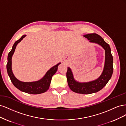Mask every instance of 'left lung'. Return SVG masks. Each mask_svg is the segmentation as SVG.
Here are the masks:
<instances>
[{
    "label": "left lung",
    "instance_id": "left-lung-1",
    "mask_svg": "<svg viewBox=\"0 0 126 126\" xmlns=\"http://www.w3.org/2000/svg\"><path fill=\"white\" fill-rule=\"evenodd\" d=\"M83 37L87 38L90 43L99 45L105 49V62L104 70L98 79L87 82H79L76 81L69 67H68L66 76L68 86L72 91L78 94H90L97 93L102 89L111 78L113 73V57L109 45L98 34H87Z\"/></svg>",
    "mask_w": 126,
    "mask_h": 126
}]
</instances>
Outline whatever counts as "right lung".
<instances>
[{
    "label": "right lung",
    "instance_id": "right-lung-1",
    "mask_svg": "<svg viewBox=\"0 0 126 126\" xmlns=\"http://www.w3.org/2000/svg\"><path fill=\"white\" fill-rule=\"evenodd\" d=\"M26 35L22 36L20 38L15 42L14 44L12 49L9 52L8 55V62L7 64V70L8 76L13 85L17 89L23 92L30 94H40L47 91L49 89L51 80L52 76L54 75L58 69V66L61 63H59L56 65L51 68L45 74L44 77L38 81L33 82H22L18 80L13 74L11 69V58L15 52V49L17 44L23 39L26 37Z\"/></svg>",
    "mask_w": 126,
    "mask_h": 126
}]
</instances>
